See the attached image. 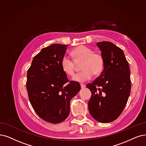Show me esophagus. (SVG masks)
I'll return each mask as SVG.
<instances>
[{
  "mask_svg": "<svg viewBox=\"0 0 146 146\" xmlns=\"http://www.w3.org/2000/svg\"><path fill=\"white\" fill-rule=\"evenodd\" d=\"M80 86L81 88H84V87H86V85L84 84H80Z\"/></svg>",
  "mask_w": 146,
  "mask_h": 146,
  "instance_id": "esophagus-1",
  "label": "esophagus"
}]
</instances>
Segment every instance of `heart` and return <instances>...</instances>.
Segmentation results:
<instances>
[{"label": "heart", "instance_id": "1", "mask_svg": "<svg viewBox=\"0 0 146 146\" xmlns=\"http://www.w3.org/2000/svg\"><path fill=\"white\" fill-rule=\"evenodd\" d=\"M75 61L78 63L83 62L81 69L83 71L75 75L73 80L77 82H86L95 75L100 74L104 69V60L99 53L93 52L88 46L81 45L75 48L71 52ZM71 57L65 55L61 60L60 65L63 71L66 74L73 75L76 69V63Z\"/></svg>", "mask_w": 146, "mask_h": 146}]
</instances>
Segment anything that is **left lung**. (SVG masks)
<instances>
[{
	"label": "left lung",
	"mask_w": 146,
	"mask_h": 146,
	"mask_svg": "<svg viewBox=\"0 0 146 146\" xmlns=\"http://www.w3.org/2000/svg\"><path fill=\"white\" fill-rule=\"evenodd\" d=\"M104 60L101 75L87 84L92 96L89 113L101 123L117 119L124 110L130 95V69L123 50L108 41L98 42Z\"/></svg>",
	"instance_id": "obj_1"
}]
</instances>
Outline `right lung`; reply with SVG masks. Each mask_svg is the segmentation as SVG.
<instances>
[{"mask_svg":"<svg viewBox=\"0 0 146 146\" xmlns=\"http://www.w3.org/2000/svg\"><path fill=\"white\" fill-rule=\"evenodd\" d=\"M66 46L54 44L42 48L27 70L29 101L39 117L51 123H59L68 117L70 101L81 89L80 83L69 81L62 69Z\"/></svg>","mask_w":146,"mask_h":146,"instance_id":"obj_1","label":"right lung"}]
</instances>
